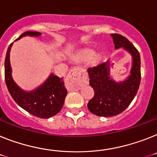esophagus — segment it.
Instances as JSON below:
<instances>
[{"label": "esophagus", "mask_w": 157, "mask_h": 157, "mask_svg": "<svg viewBox=\"0 0 157 157\" xmlns=\"http://www.w3.org/2000/svg\"><path fill=\"white\" fill-rule=\"evenodd\" d=\"M84 76L83 72L78 67H74L68 72L66 78V84L68 89L70 91H76L80 89L81 81Z\"/></svg>", "instance_id": "1"}]
</instances>
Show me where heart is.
Listing matches in <instances>:
<instances>
[{"mask_svg":"<svg viewBox=\"0 0 157 157\" xmlns=\"http://www.w3.org/2000/svg\"><path fill=\"white\" fill-rule=\"evenodd\" d=\"M95 56V52L93 51H85L79 56L78 60L81 62H88Z\"/></svg>","mask_w":157,"mask_h":157,"instance_id":"heart-1","label":"heart"}]
</instances>
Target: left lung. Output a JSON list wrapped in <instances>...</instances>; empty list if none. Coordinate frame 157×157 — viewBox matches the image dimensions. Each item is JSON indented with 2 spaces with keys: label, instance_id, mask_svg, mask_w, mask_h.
Wrapping results in <instances>:
<instances>
[{
  "label": "left lung",
  "instance_id": "1",
  "mask_svg": "<svg viewBox=\"0 0 157 157\" xmlns=\"http://www.w3.org/2000/svg\"><path fill=\"white\" fill-rule=\"evenodd\" d=\"M111 36L116 49L123 48L131 53L132 66L128 77L122 82H116L110 78L109 61L88 68L89 85L94 90V97L89 101L88 109L98 117H113L124 111L137 93L141 79L138 50L121 34Z\"/></svg>",
  "mask_w": 157,
  "mask_h": 157
}]
</instances>
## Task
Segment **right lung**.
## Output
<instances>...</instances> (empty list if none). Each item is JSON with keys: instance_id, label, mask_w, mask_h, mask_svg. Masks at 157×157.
<instances>
[{"instance_id": "right-lung-1", "label": "right lung", "mask_w": 157, "mask_h": 157, "mask_svg": "<svg viewBox=\"0 0 157 157\" xmlns=\"http://www.w3.org/2000/svg\"><path fill=\"white\" fill-rule=\"evenodd\" d=\"M38 32H25L17 40L23 36H39ZM13 45L8 48L5 60V79L9 93L20 107L36 117L48 119L53 117L61 110L64 99L67 96V89L64 86L63 77H58L52 73L48 78L37 89L30 92L22 90L12 77V68L9 60V52Z\"/></svg>"}]
</instances>
